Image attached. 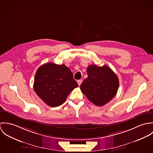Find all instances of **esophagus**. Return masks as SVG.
<instances>
[{"mask_svg":"<svg viewBox=\"0 0 153 153\" xmlns=\"http://www.w3.org/2000/svg\"><path fill=\"white\" fill-rule=\"evenodd\" d=\"M77 82H78V85H79V86H80V85H81V84H82V79L78 80V81H77Z\"/></svg>","mask_w":153,"mask_h":153,"instance_id":"1","label":"esophagus"}]
</instances>
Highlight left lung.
<instances>
[{
    "instance_id": "left-lung-1",
    "label": "left lung",
    "mask_w": 153,
    "mask_h": 153,
    "mask_svg": "<svg viewBox=\"0 0 153 153\" xmlns=\"http://www.w3.org/2000/svg\"><path fill=\"white\" fill-rule=\"evenodd\" d=\"M88 78L81 85V90L88 99L98 106H103L116 95L119 80L117 75L107 65L87 68Z\"/></svg>"
}]
</instances>
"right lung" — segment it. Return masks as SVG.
Here are the masks:
<instances>
[{"mask_svg": "<svg viewBox=\"0 0 153 153\" xmlns=\"http://www.w3.org/2000/svg\"><path fill=\"white\" fill-rule=\"evenodd\" d=\"M78 87L72 72L64 64H45L38 69L35 76V92L45 104L52 107L62 105L70 92Z\"/></svg>", "mask_w": 153, "mask_h": 153, "instance_id": "right-lung-1", "label": "right lung"}]
</instances>
